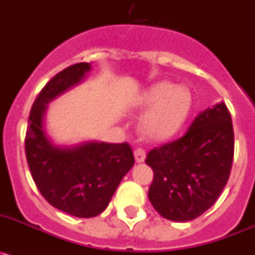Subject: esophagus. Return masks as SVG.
I'll return each instance as SVG.
<instances>
[{
  "label": "esophagus",
  "instance_id": "esophagus-1",
  "mask_svg": "<svg viewBox=\"0 0 255 255\" xmlns=\"http://www.w3.org/2000/svg\"><path fill=\"white\" fill-rule=\"evenodd\" d=\"M134 157H135V161L136 162H144V159H145V150L143 149V148H136V149L134 150Z\"/></svg>",
  "mask_w": 255,
  "mask_h": 255
}]
</instances>
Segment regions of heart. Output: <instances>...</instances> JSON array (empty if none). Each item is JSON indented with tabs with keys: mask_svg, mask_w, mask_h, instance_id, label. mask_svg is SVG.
<instances>
[{
	"mask_svg": "<svg viewBox=\"0 0 255 255\" xmlns=\"http://www.w3.org/2000/svg\"><path fill=\"white\" fill-rule=\"evenodd\" d=\"M138 105L141 108L152 107L141 120L144 134L154 140H163L173 136L186 123L193 98L186 87L158 83L141 93Z\"/></svg>",
	"mask_w": 255,
	"mask_h": 255,
	"instance_id": "obj_1",
	"label": "heart"
}]
</instances>
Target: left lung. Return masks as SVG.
<instances>
[{
	"label": "left lung",
	"instance_id": "1",
	"mask_svg": "<svg viewBox=\"0 0 255 255\" xmlns=\"http://www.w3.org/2000/svg\"><path fill=\"white\" fill-rule=\"evenodd\" d=\"M234 129L225 103L200 112L185 135L153 148L145 163L153 170L148 198L162 217L194 220L213 206L229 180Z\"/></svg>",
	"mask_w": 255,
	"mask_h": 255
}]
</instances>
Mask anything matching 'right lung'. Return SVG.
Returning a JSON list of instances; mask_svg holds the SVG:
<instances>
[{
	"instance_id": "1",
	"label": "right lung",
	"mask_w": 255,
	"mask_h": 255,
	"mask_svg": "<svg viewBox=\"0 0 255 255\" xmlns=\"http://www.w3.org/2000/svg\"><path fill=\"white\" fill-rule=\"evenodd\" d=\"M89 70L88 62L71 65L44 85L31 106L25 135L26 161L40 194L55 208L80 218L102 213L134 166L128 143L87 141L76 147H58L47 136V105L79 84Z\"/></svg>"
}]
</instances>
